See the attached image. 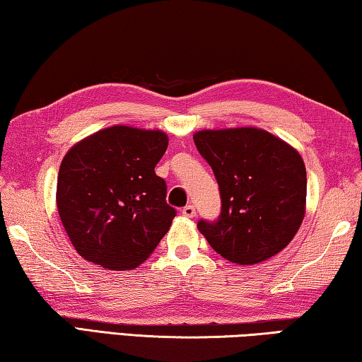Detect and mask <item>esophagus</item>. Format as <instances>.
Masks as SVG:
<instances>
[{
	"label": "esophagus",
	"mask_w": 362,
	"mask_h": 362,
	"mask_svg": "<svg viewBox=\"0 0 362 362\" xmlns=\"http://www.w3.org/2000/svg\"><path fill=\"white\" fill-rule=\"evenodd\" d=\"M181 214L185 215V216H187V218H192L194 215H196V207H194L192 204H187L186 207H182V210H181Z\"/></svg>",
	"instance_id": "1"
}]
</instances>
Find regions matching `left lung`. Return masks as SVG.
<instances>
[{
	"label": "left lung",
	"instance_id": "8db88e82",
	"mask_svg": "<svg viewBox=\"0 0 362 362\" xmlns=\"http://www.w3.org/2000/svg\"><path fill=\"white\" fill-rule=\"evenodd\" d=\"M194 144L218 182L221 212L197 228L215 252L252 265L285 249L305 209V166L296 150L255 127L199 131Z\"/></svg>",
	"mask_w": 362,
	"mask_h": 362
}]
</instances>
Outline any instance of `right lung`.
<instances>
[{"label": "right lung", "mask_w": 362, "mask_h": 362, "mask_svg": "<svg viewBox=\"0 0 362 362\" xmlns=\"http://www.w3.org/2000/svg\"><path fill=\"white\" fill-rule=\"evenodd\" d=\"M168 147L162 131L107 127L76 144L58 173L57 205L72 246L88 262L129 270L157 247L176 210L155 166Z\"/></svg>", "instance_id": "obj_1"}]
</instances>
